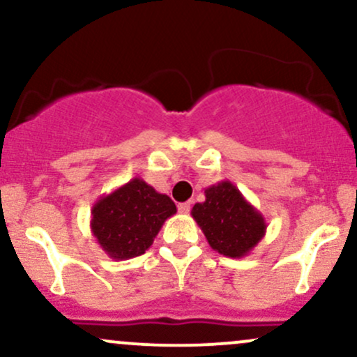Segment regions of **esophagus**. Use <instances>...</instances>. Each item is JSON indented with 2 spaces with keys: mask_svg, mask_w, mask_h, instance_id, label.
<instances>
[{
  "mask_svg": "<svg viewBox=\"0 0 357 357\" xmlns=\"http://www.w3.org/2000/svg\"><path fill=\"white\" fill-rule=\"evenodd\" d=\"M190 210H191V203L190 202L178 204V211L181 213V215H186V213H190Z\"/></svg>",
  "mask_w": 357,
  "mask_h": 357,
  "instance_id": "34e87169",
  "label": "esophagus"
}]
</instances>
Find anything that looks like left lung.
Segmentation results:
<instances>
[{
  "instance_id": "left-lung-1",
  "label": "left lung",
  "mask_w": 357,
  "mask_h": 357,
  "mask_svg": "<svg viewBox=\"0 0 357 357\" xmlns=\"http://www.w3.org/2000/svg\"><path fill=\"white\" fill-rule=\"evenodd\" d=\"M204 202L191 210L210 247L228 258L247 257L265 236L264 215L228 179L204 190Z\"/></svg>"
}]
</instances>
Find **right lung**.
Returning <instances> with one entry per match:
<instances>
[{
	"label": "right lung",
	"instance_id": "add662e5",
	"mask_svg": "<svg viewBox=\"0 0 357 357\" xmlns=\"http://www.w3.org/2000/svg\"><path fill=\"white\" fill-rule=\"evenodd\" d=\"M176 213L167 195L144 179L134 178L92 206L90 230L100 248L114 260L139 257L153 245L165 221Z\"/></svg>",
	"mask_w": 357,
	"mask_h": 357
}]
</instances>
